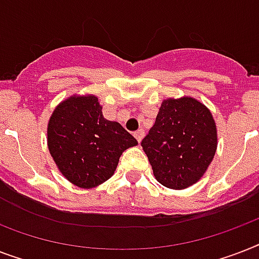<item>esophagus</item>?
Instances as JSON below:
<instances>
[{"label": "esophagus", "instance_id": "34e87169", "mask_svg": "<svg viewBox=\"0 0 259 259\" xmlns=\"http://www.w3.org/2000/svg\"><path fill=\"white\" fill-rule=\"evenodd\" d=\"M144 136H145V133H144V130H137V132H134V137L137 138L138 142L142 141V138H144Z\"/></svg>", "mask_w": 259, "mask_h": 259}]
</instances>
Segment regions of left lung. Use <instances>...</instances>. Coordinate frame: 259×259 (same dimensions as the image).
I'll use <instances>...</instances> for the list:
<instances>
[{
	"mask_svg": "<svg viewBox=\"0 0 259 259\" xmlns=\"http://www.w3.org/2000/svg\"><path fill=\"white\" fill-rule=\"evenodd\" d=\"M141 145L160 184L188 188L200 180L215 156L217 125L211 111L195 98H169Z\"/></svg>",
	"mask_w": 259,
	"mask_h": 259,
	"instance_id": "1",
	"label": "left lung"
}]
</instances>
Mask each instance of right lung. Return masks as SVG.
Returning <instances> with one entry per match:
<instances>
[{"label":"right lung","mask_w":259,"mask_h":259,"mask_svg":"<svg viewBox=\"0 0 259 259\" xmlns=\"http://www.w3.org/2000/svg\"><path fill=\"white\" fill-rule=\"evenodd\" d=\"M47 136L50 153L63 176L87 189L109 180L122 152L138 144L121 123L103 117L95 95H72L59 103Z\"/></svg>","instance_id":"obj_1"}]
</instances>
